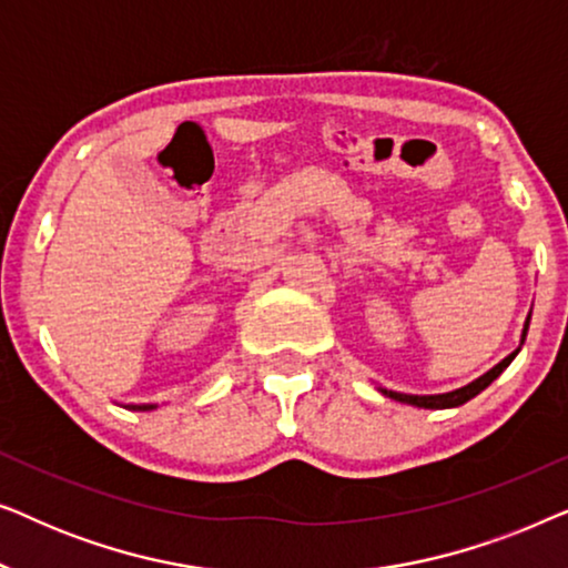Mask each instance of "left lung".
Listing matches in <instances>:
<instances>
[{"label": "left lung", "instance_id": "obj_1", "mask_svg": "<svg viewBox=\"0 0 568 568\" xmlns=\"http://www.w3.org/2000/svg\"><path fill=\"white\" fill-rule=\"evenodd\" d=\"M527 325H530V315H527V323H525V333H523V344H525V336H527ZM519 352V348H517ZM517 352H511L507 359H501L499 364H496L494 369H488L484 377H478L476 383L465 385L460 387V390H453V393H445V395H403V393H393V390H383L385 395H390V398L400 400V403H408V406H418V408H455V406H463L465 400L476 398V395L484 390V387H488L494 383L496 377L501 375L504 369L509 367V362L515 359Z\"/></svg>", "mask_w": 568, "mask_h": 568}]
</instances>
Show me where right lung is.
Listing matches in <instances>:
<instances>
[{
    "mask_svg": "<svg viewBox=\"0 0 568 568\" xmlns=\"http://www.w3.org/2000/svg\"><path fill=\"white\" fill-rule=\"evenodd\" d=\"M139 408H152V406H139Z\"/></svg>",
    "mask_w": 568,
    "mask_h": 568,
    "instance_id": "right-lung-1",
    "label": "right lung"
}]
</instances>
